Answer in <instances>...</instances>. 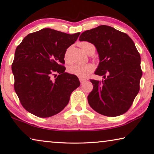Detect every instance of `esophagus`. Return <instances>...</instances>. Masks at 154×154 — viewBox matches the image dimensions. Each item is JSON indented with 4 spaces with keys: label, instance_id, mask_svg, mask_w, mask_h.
<instances>
[{
    "label": "esophagus",
    "instance_id": "1",
    "mask_svg": "<svg viewBox=\"0 0 154 154\" xmlns=\"http://www.w3.org/2000/svg\"><path fill=\"white\" fill-rule=\"evenodd\" d=\"M79 80H80V84H81V85H83V84L86 82V80H85V79H82V78H80Z\"/></svg>",
    "mask_w": 154,
    "mask_h": 154
}]
</instances>
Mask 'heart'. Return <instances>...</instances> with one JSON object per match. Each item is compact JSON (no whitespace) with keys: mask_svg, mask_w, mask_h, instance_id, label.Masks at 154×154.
<instances>
[{"mask_svg":"<svg viewBox=\"0 0 154 154\" xmlns=\"http://www.w3.org/2000/svg\"><path fill=\"white\" fill-rule=\"evenodd\" d=\"M79 46L88 54H90L91 49L94 45L88 42H82L79 43ZM64 60L66 62L69 61V49H68L64 54ZM94 70V66L92 63H88L86 64H72L68 68L69 74L75 75L80 78H86L88 75Z\"/></svg>","mask_w":154,"mask_h":154,"instance_id":"obj_1","label":"heart"}]
</instances>
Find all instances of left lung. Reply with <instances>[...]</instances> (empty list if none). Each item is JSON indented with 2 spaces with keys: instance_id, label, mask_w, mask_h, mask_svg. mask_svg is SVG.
Here are the masks:
<instances>
[{
  "instance_id": "1",
  "label": "left lung",
  "mask_w": 154,
  "mask_h": 154,
  "mask_svg": "<svg viewBox=\"0 0 154 154\" xmlns=\"http://www.w3.org/2000/svg\"><path fill=\"white\" fill-rule=\"evenodd\" d=\"M80 41L93 44L100 62L95 74L102 81L91 79L93 89L88 102L95 111L107 117H117L131 106L140 91L142 76L141 57L128 35L107 25L87 30Z\"/></svg>"
}]
</instances>
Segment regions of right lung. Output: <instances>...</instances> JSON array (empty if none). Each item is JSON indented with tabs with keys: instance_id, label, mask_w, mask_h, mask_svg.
I'll return each instance as SVG.
<instances>
[{
	"instance_id": "right-lung-1",
	"label": "right lung",
	"mask_w": 154,
	"mask_h": 154,
	"mask_svg": "<svg viewBox=\"0 0 154 154\" xmlns=\"http://www.w3.org/2000/svg\"><path fill=\"white\" fill-rule=\"evenodd\" d=\"M79 35L46 28L27 35L17 46L12 63L14 88L28 112L50 117L67 105L80 83L65 72L64 54Z\"/></svg>"
}]
</instances>
